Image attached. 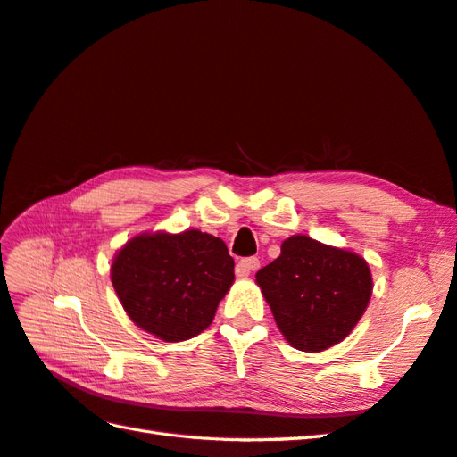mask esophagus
I'll return each mask as SVG.
<instances>
[{
  "instance_id": "obj_1",
  "label": "esophagus",
  "mask_w": 457,
  "mask_h": 457,
  "mask_svg": "<svg viewBox=\"0 0 457 457\" xmlns=\"http://www.w3.org/2000/svg\"><path fill=\"white\" fill-rule=\"evenodd\" d=\"M260 267L258 258H244L237 263V275L238 277H248L252 271H255Z\"/></svg>"
}]
</instances>
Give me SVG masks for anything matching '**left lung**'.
I'll return each instance as SVG.
<instances>
[{
    "label": "left lung",
    "instance_id": "1",
    "mask_svg": "<svg viewBox=\"0 0 457 457\" xmlns=\"http://www.w3.org/2000/svg\"><path fill=\"white\" fill-rule=\"evenodd\" d=\"M283 337L320 353L359 324L372 296L370 267L359 253L304 235L288 237L281 255L255 273Z\"/></svg>",
    "mask_w": 457,
    "mask_h": 457
}]
</instances>
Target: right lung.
Wrapping results in <instances>:
<instances>
[{"label": "right lung", "instance_id": "right-lung-1", "mask_svg": "<svg viewBox=\"0 0 457 457\" xmlns=\"http://www.w3.org/2000/svg\"><path fill=\"white\" fill-rule=\"evenodd\" d=\"M110 277L133 324L176 343L213 321L235 281V260L225 242L202 230L143 232L118 250Z\"/></svg>", "mask_w": 457, "mask_h": 457}]
</instances>
